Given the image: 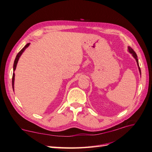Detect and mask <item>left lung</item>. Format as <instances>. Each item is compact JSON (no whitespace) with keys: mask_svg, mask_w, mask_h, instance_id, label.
Segmentation results:
<instances>
[{"mask_svg":"<svg viewBox=\"0 0 152 152\" xmlns=\"http://www.w3.org/2000/svg\"><path fill=\"white\" fill-rule=\"evenodd\" d=\"M128 51L129 52V53H131V54L132 55V56L134 57V58L136 59V63H137V66H138V69H139V71H140V75H141V69H140V66H139L138 59H137V54H136V53L134 51V50H133V49H132L131 47H129V46H128Z\"/></svg>","mask_w":152,"mask_h":152,"instance_id":"left-lung-1","label":"left lung"}]
</instances>
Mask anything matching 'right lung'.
<instances>
[{
    "instance_id": "add662e5",
    "label": "right lung",
    "mask_w": 152,
    "mask_h": 152,
    "mask_svg": "<svg viewBox=\"0 0 152 152\" xmlns=\"http://www.w3.org/2000/svg\"><path fill=\"white\" fill-rule=\"evenodd\" d=\"M30 43H28L26 44L25 47L23 48L18 53V54L16 55V57L15 58V62H14V65H13V74H12V89H13V91H14V88H15V71L16 70V66H17V64H18V60H19V59L20 58V56H21V54H23V53L25 51V50L28 48L29 45H30Z\"/></svg>"
}]
</instances>
